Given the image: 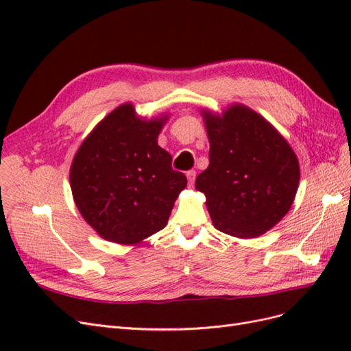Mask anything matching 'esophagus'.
Segmentation results:
<instances>
[{
	"label": "esophagus",
	"mask_w": 351,
	"mask_h": 351,
	"mask_svg": "<svg viewBox=\"0 0 351 351\" xmlns=\"http://www.w3.org/2000/svg\"><path fill=\"white\" fill-rule=\"evenodd\" d=\"M187 180H189V186H193L195 184V180H196V171H187Z\"/></svg>",
	"instance_id": "obj_1"
}]
</instances>
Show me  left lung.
Instances as JSON below:
<instances>
[{
    "mask_svg": "<svg viewBox=\"0 0 351 351\" xmlns=\"http://www.w3.org/2000/svg\"><path fill=\"white\" fill-rule=\"evenodd\" d=\"M209 137V167L196 190L217 230L253 239L271 230L293 205L299 161L289 142L253 110L236 104L222 115L202 112Z\"/></svg>",
    "mask_w": 351,
    "mask_h": 351,
    "instance_id": "obj_1",
    "label": "left lung"
}]
</instances>
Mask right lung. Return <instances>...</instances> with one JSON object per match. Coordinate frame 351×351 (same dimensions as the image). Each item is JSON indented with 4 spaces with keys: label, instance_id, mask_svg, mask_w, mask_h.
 I'll use <instances>...</instances> for the list:
<instances>
[{
    "label": "right lung",
    "instance_id": "obj_1",
    "mask_svg": "<svg viewBox=\"0 0 351 351\" xmlns=\"http://www.w3.org/2000/svg\"><path fill=\"white\" fill-rule=\"evenodd\" d=\"M165 120H142L132 104H123L80 145L70 168L71 192L102 239L137 244L167 226L187 178L158 146Z\"/></svg>",
    "mask_w": 351,
    "mask_h": 351
}]
</instances>
